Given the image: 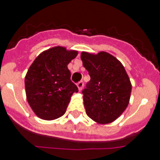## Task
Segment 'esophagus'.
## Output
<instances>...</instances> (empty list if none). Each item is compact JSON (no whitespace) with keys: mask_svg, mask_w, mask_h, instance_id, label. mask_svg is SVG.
I'll list each match as a JSON object with an SVG mask.
<instances>
[{"mask_svg":"<svg viewBox=\"0 0 160 160\" xmlns=\"http://www.w3.org/2000/svg\"><path fill=\"white\" fill-rule=\"evenodd\" d=\"M76 85L78 87V89L80 90V91H81L82 88H83V86H84V83H83V81H80L76 84Z\"/></svg>","mask_w":160,"mask_h":160,"instance_id":"obj_1","label":"esophagus"}]
</instances>
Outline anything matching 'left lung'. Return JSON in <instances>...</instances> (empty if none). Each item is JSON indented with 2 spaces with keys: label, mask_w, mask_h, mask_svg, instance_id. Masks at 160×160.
<instances>
[{
  "label": "left lung",
  "mask_w": 160,
  "mask_h": 160,
  "mask_svg": "<svg viewBox=\"0 0 160 160\" xmlns=\"http://www.w3.org/2000/svg\"><path fill=\"white\" fill-rule=\"evenodd\" d=\"M83 65L90 80L82 91L86 113L99 124L116 120L126 109L131 93V83L124 67L110 54L97 55L83 51Z\"/></svg>",
  "instance_id": "8db88e82"
}]
</instances>
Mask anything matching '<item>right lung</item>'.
<instances>
[{"label": "right lung", "instance_id": "right-lung-1", "mask_svg": "<svg viewBox=\"0 0 160 160\" xmlns=\"http://www.w3.org/2000/svg\"><path fill=\"white\" fill-rule=\"evenodd\" d=\"M77 51L55 47L42 52L25 77L26 99L38 118L54 120L66 112L71 97L78 88L71 80L68 65Z\"/></svg>", "mask_w": 160, "mask_h": 160}]
</instances>
